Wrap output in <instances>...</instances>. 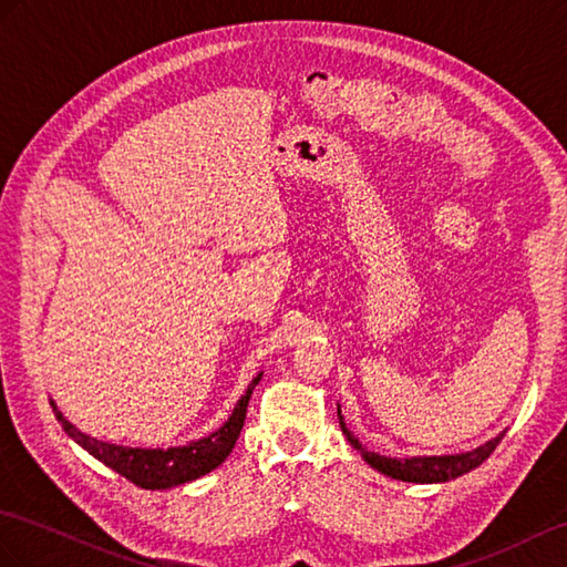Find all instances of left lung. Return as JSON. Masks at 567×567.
I'll return each instance as SVG.
<instances>
[{"mask_svg": "<svg viewBox=\"0 0 567 567\" xmlns=\"http://www.w3.org/2000/svg\"><path fill=\"white\" fill-rule=\"evenodd\" d=\"M339 413V423L343 435L349 437V443L363 454V460L378 468V472L388 474L396 481H409V483H443V481H452L462 474H468L472 468H476L481 462H486L491 457V452L501 445V440L505 437V433H501L498 437L488 440L486 445H481L472 452H462V454H445V457H411V460H392V457H382V454L368 452L358 437L349 431L347 423H343L341 409H337Z\"/></svg>", "mask_w": 567, "mask_h": 567, "instance_id": "left-lung-1", "label": "left lung"}]
</instances>
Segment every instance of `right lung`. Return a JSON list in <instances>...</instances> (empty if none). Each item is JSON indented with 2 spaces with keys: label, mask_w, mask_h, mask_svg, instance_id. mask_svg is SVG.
Returning <instances> with one entry per match:
<instances>
[{
  "label": "right lung",
  "mask_w": 567,
  "mask_h": 567,
  "mask_svg": "<svg viewBox=\"0 0 567 567\" xmlns=\"http://www.w3.org/2000/svg\"><path fill=\"white\" fill-rule=\"evenodd\" d=\"M261 375H257L247 392L240 396V402L233 409V416L218 427L216 433L209 437H202L197 443H189L185 447H168V450H142V447H122V445H110L103 440L89 437L86 433L76 431V427L69 423L62 413L50 402L54 416L62 423L64 433L74 437L76 443L84 447L95 460L103 462L105 466L113 468L120 476L132 481L134 486L148 488V491H163L179 486V483L195 481L204 474H209L212 468L224 464L228 454L236 447V440L243 431L247 402H250L252 390Z\"/></svg>",
  "instance_id": "add662e5"
}]
</instances>
